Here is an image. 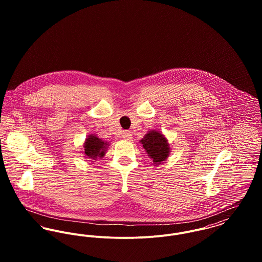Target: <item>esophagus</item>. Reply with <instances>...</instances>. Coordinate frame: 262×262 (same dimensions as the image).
Segmentation results:
<instances>
[{
    "label": "esophagus",
    "mask_w": 262,
    "mask_h": 262,
    "mask_svg": "<svg viewBox=\"0 0 262 262\" xmlns=\"http://www.w3.org/2000/svg\"><path fill=\"white\" fill-rule=\"evenodd\" d=\"M122 137H123L125 140H127V141H131V140H132V134H131V132H129V131L123 132Z\"/></svg>",
    "instance_id": "obj_1"
}]
</instances>
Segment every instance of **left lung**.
<instances>
[{"instance_id": "1", "label": "left lung", "mask_w": 262, "mask_h": 262, "mask_svg": "<svg viewBox=\"0 0 262 262\" xmlns=\"http://www.w3.org/2000/svg\"><path fill=\"white\" fill-rule=\"evenodd\" d=\"M140 143L156 166L168 158L170 147L167 139L160 131H148L140 140Z\"/></svg>"}]
</instances>
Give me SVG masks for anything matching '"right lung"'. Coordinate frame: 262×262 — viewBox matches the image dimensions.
<instances>
[{
    "instance_id": "right-lung-1",
    "label": "right lung",
    "mask_w": 262,
    "mask_h": 262,
    "mask_svg": "<svg viewBox=\"0 0 262 262\" xmlns=\"http://www.w3.org/2000/svg\"><path fill=\"white\" fill-rule=\"evenodd\" d=\"M109 146V142L103 141L95 134H91L85 138L83 143V154L89 159L96 160L97 158H102Z\"/></svg>"
}]
</instances>
